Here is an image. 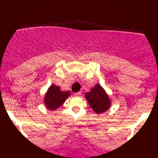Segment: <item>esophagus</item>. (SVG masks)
Instances as JSON below:
<instances>
[{
  "mask_svg": "<svg viewBox=\"0 0 158 158\" xmlns=\"http://www.w3.org/2000/svg\"><path fill=\"white\" fill-rule=\"evenodd\" d=\"M81 95V92H78V93L73 94V95H74V96H76V97H79V96H80Z\"/></svg>",
  "mask_w": 158,
  "mask_h": 158,
  "instance_id": "obj_1",
  "label": "esophagus"
}]
</instances>
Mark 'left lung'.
<instances>
[{
	"label": "left lung",
	"instance_id": "1",
	"mask_svg": "<svg viewBox=\"0 0 158 158\" xmlns=\"http://www.w3.org/2000/svg\"><path fill=\"white\" fill-rule=\"evenodd\" d=\"M85 96L92 109L96 114L104 113L111 107V101L109 95L99 84L86 93Z\"/></svg>",
	"mask_w": 158,
	"mask_h": 158
}]
</instances>
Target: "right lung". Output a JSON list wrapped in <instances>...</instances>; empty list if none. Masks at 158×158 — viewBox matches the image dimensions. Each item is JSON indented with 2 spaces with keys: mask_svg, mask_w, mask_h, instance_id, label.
Returning <instances> with one entry per match:
<instances>
[{
  "mask_svg": "<svg viewBox=\"0 0 158 158\" xmlns=\"http://www.w3.org/2000/svg\"><path fill=\"white\" fill-rule=\"evenodd\" d=\"M70 95L69 91H62L59 86L52 85L45 93L44 103L48 109L55 111L63 104Z\"/></svg>",
  "mask_w": 158,
  "mask_h": 158,
  "instance_id": "1",
  "label": "right lung"
}]
</instances>
